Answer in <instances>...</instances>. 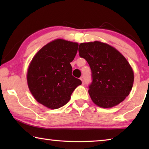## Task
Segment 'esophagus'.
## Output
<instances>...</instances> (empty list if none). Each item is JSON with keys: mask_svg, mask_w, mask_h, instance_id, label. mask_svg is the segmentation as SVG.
Returning a JSON list of instances; mask_svg holds the SVG:
<instances>
[{"mask_svg": "<svg viewBox=\"0 0 149 149\" xmlns=\"http://www.w3.org/2000/svg\"><path fill=\"white\" fill-rule=\"evenodd\" d=\"M80 79H81V81H82V83H83V84H84V77H80Z\"/></svg>", "mask_w": 149, "mask_h": 149, "instance_id": "obj_1", "label": "esophagus"}]
</instances>
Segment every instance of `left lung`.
Here are the masks:
<instances>
[{
	"label": "left lung",
	"mask_w": 149,
	"mask_h": 149,
	"mask_svg": "<svg viewBox=\"0 0 149 149\" xmlns=\"http://www.w3.org/2000/svg\"><path fill=\"white\" fill-rule=\"evenodd\" d=\"M79 53L91 70L89 94L92 101L105 108L123 101L134 81V73L125 58L114 47L98 41L81 43Z\"/></svg>",
	"instance_id": "obj_1"
}]
</instances>
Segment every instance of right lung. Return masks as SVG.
I'll use <instances>...</instances> for the list:
<instances>
[{
	"mask_svg": "<svg viewBox=\"0 0 149 149\" xmlns=\"http://www.w3.org/2000/svg\"><path fill=\"white\" fill-rule=\"evenodd\" d=\"M77 42L57 39L42 47L29 65L27 81L30 92L40 104L50 109L63 107L81 81L72 74Z\"/></svg>",
	"mask_w": 149,
	"mask_h": 149,
	"instance_id": "obj_1",
	"label": "right lung"
}]
</instances>
